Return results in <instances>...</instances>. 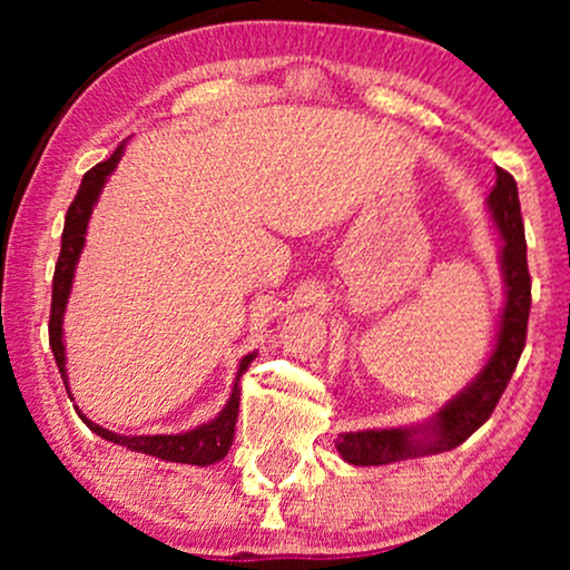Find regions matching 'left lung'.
Wrapping results in <instances>:
<instances>
[{
  "instance_id": "8db88e82",
  "label": "left lung",
  "mask_w": 570,
  "mask_h": 570,
  "mask_svg": "<svg viewBox=\"0 0 570 570\" xmlns=\"http://www.w3.org/2000/svg\"><path fill=\"white\" fill-rule=\"evenodd\" d=\"M488 209L495 228L503 236L501 272L505 283V303L501 311L495 347L482 371L454 400L435 412L423 425L384 428V431L342 433L337 441L340 456L350 464H392L402 459L441 454L464 443L485 420L493 415L498 400L517 371L527 342L529 306H532V279L527 267L524 223L517 181L509 170L495 168V186L488 197Z\"/></svg>"
}]
</instances>
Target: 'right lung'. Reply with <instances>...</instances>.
<instances>
[{
    "label": "right lung",
    "instance_id": "right-lung-1",
    "mask_svg": "<svg viewBox=\"0 0 570 570\" xmlns=\"http://www.w3.org/2000/svg\"><path fill=\"white\" fill-rule=\"evenodd\" d=\"M124 145L116 147V153L111 158L98 163L96 168H90L88 174L82 176L80 191L72 205L67 209L65 217V233H61V252H59V262L57 269H53V291H51V318H49V342H51V353L53 361L59 365L61 381H65L67 394H69V384H67V357H65V332H61V322H65V308L69 301V293H72V279H75V267L80 262L82 246H85V233H88V223L92 215V207L104 191L106 178L111 176V170L116 168V163L121 160ZM256 353H248L244 361L238 363V373H236V384H233L230 400L225 407L220 410V415L209 423L194 428V431L186 433H176V435H119L108 428H100L96 423H90L88 417L82 415L85 425L90 428L92 433H98L100 439L119 443V446H127L129 451H139V454L147 456H158L163 462H178V464H197V466H207L220 462V459L228 454L230 443H233V433H236V420H238V402H240V389L238 381L244 376V371L252 365ZM72 400V394H69Z\"/></svg>",
    "mask_w": 570,
    "mask_h": 570
}]
</instances>
